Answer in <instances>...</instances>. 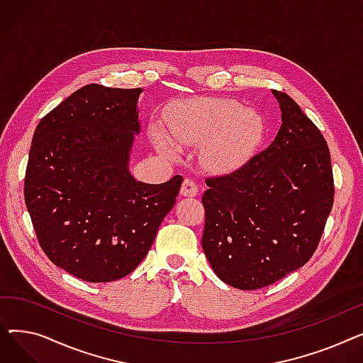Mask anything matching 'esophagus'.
Segmentation results:
<instances>
[{
  "label": "esophagus",
  "mask_w": 363,
  "mask_h": 363,
  "mask_svg": "<svg viewBox=\"0 0 363 363\" xmlns=\"http://www.w3.org/2000/svg\"><path fill=\"white\" fill-rule=\"evenodd\" d=\"M199 193V185L189 178H185L181 185V196L184 197H194Z\"/></svg>",
  "instance_id": "34e87169"
}]
</instances>
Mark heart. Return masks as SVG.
Segmentation results:
<instances>
[{
	"mask_svg": "<svg viewBox=\"0 0 363 363\" xmlns=\"http://www.w3.org/2000/svg\"><path fill=\"white\" fill-rule=\"evenodd\" d=\"M170 135L182 145H201L203 163L215 172H230L249 160L263 143L266 123L255 110L230 99L200 97L177 104L169 116ZM156 141L172 148L157 129Z\"/></svg>",
	"mask_w": 363,
	"mask_h": 363,
	"instance_id": "heart-1",
	"label": "heart"
}]
</instances>
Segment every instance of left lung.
<instances>
[{"instance_id":"8db88e82","label":"left lung","mask_w":363,"mask_h":363,"mask_svg":"<svg viewBox=\"0 0 363 363\" xmlns=\"http://www.w3.org/2000/svg\"><path fill=\"white\" fill-rule=\"evenodd\" d=\"M272 94L282 122L272 144L231 175L206 179L201 199L204 255L238 290L266 287L301 268L334 201L327 141L291 97Z\"/></svg>"}]
</instances>
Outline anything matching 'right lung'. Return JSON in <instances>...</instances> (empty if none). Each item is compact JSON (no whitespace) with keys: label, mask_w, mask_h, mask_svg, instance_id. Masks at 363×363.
<instances>
[{"label":"right lung","mask_w":363,"mask_h":363,"mask_svg":"<svg viewBox=\"0 0 363 363\" xmlns=\"http://www.w3.org/2000/svg\"><path fill=\"white\" fill-rule=\"evenodd\" d=\"M141 92L85 85L33 133L25 178L33 230L55 266L88 282L116 281L137 268L182 184L181 175L145 184L130 174Z\"/></svg>","instance_id":"obj_1"}]
</instances>
